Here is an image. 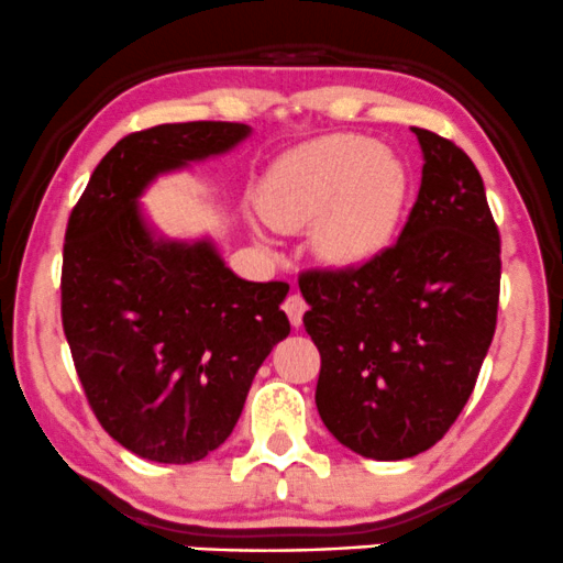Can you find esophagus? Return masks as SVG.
<instances>
[{
  "label": "esophagus",
  "mask_w": 563,
  "mask_h": 563,
  "mask_svg": "<svg viewBox=\"0 0 563 563\" xmlns=\"http://www.w3.org/2000/svg\"><path fill=\"white\" fill-rule=\"evenodd\" d=\"M284 313L289 316V321L295 323V327H300L302 323V313H306V297H302L300 292H289L287 300H284Z\"/></svg>",
  "instance_id": "34e87169"
}]
</instances>
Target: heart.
<instances>
[{
    "label": "heart",
    "instance_id": "obj_1",
    "mask_svg": "<svg viewBox=\"0 0 563 563\" xmlns=\"http://www.w3.org/2000/svg\"><path fill=\"white\" fill-rule=\"evenodd\" d=\"M408 200V170L358 134L295 147L263 176L257 202L276 229L316 221L313 247L332 263H361L393 240Z\"/></svg>",
    "mask_w": 563,
    "mask_h": 563
}]
</instances>
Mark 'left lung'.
Wrapping results in <instances>:
<instances>
[{
  "instance_id": "left-lung-1",
  "label": "left lung",
  "mask_w": 563,
  "mask_h": 563,
  "mask_svg": "<svg viewBox=\"0 0 563 563\" xmlns=\"http://www.w3.org/2000/svg\"><path fill=\"white\" fill-rule=\"evenodd\" d=\"M413 134L424 168L398 242L361 266L297 279L321 353V421L376 461L411 459L445 438L498 321L500 234L479 170L451 139Z\"/></svg>"
}]
</instances>
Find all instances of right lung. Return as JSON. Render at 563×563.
<instances>
[{"label":"right lung","mask_w":563,"mask_h":563,"mask_svg":"<svg viewBox=\"0 0 563 563\" xmlns=\"http://www.w3.org/2000/svg\"><path fill=\"white\" fill-rule=\"evenodd\" d=\"M244 123H163L123 136L70 210L63 329L91 411L125 451L191 464L240 419L266 355L289 334L287 282H244L210 242H161L136 197L163 170L234 147Z\"/></svg>","instance_id":"1"}]
</instances>
